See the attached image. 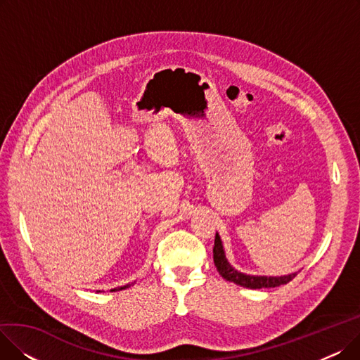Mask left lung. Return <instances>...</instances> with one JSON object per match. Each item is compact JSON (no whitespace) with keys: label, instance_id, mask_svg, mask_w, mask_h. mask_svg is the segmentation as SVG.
Wrapping results in <instances>:
<instances>
[{"label":"left lung","instance_id":"obj_1","mask_svg":"<svg viewBox=\"0 0 360 360\" xmlns=\"http://www.w3.org/2000/svg\"><path fill=\"white\" fill-rule=\"evenodd\" d=\"M213 259H214V266L217 267V271L220 273V276L224 280L232 281V283H235V285H239L242 288H248V289L277 288V286H281V285H286V283H289L296 276V273L288 274V276H280V277L250 276V274H245V273H240V271L235 270L229 264V261L226 259L223 243H221V239H220L219 233H216V238H214Z\"/></svg>","mask_w":360,"mask_h":360}]
</instances>
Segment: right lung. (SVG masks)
<instances>
[{
    "mask_svg": "<svg viewBox=\"0 0 360 360\" xmlns=\"http://www.w3.org/2000/svg\"><path fill=\"white\" fill-rule=\"evenodd\" d=\"M131 285H129V283H128V285H125V286H121V288H117V289H113V292H115V290H122V289H127V288H129ZM99 292V290H98Z\"/></svg>",
    "mask_w": 360,
    "mask_h": 360,
    "instance_id": "add662e5",
    "label": "right lung"
}]
</instances>
